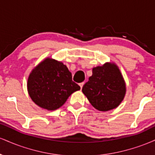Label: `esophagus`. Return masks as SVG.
<instances>
[{"instance_id": "esophagus-1", "label": "esophagus", "mask_w": 155, "mask_h": 155, "mask_svg": "<svg viewBox=\"0 0 155 155\" xmlns=\"http://www.w3.org/2000/svg\"><path fill=\"white\" fill-rule=\"evenodd\" d=\"M84 82L79 84V86H80V87H81V89H82V87L84 86Z\"/></svg>"}]
</instances>
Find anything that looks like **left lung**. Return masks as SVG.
Listing matches in <instances>:
<instances>
[{
    "label": "left lung",
    "instance_id": "8db88e82",
    "mask_svg": "<svg viewBox=\"0 0 155 155\" xmlns=\"http://www.w3.org/2000/svg\"><path fill=\"white\" fill-rule=\"evenodd\" d=\"M82 92L95 109L108 111L116 108L126 94V84L114 63H106L92 68V75Z\"/></svg>",
    "mask_w": 155,
    "mask_h": 155
}]
</instances>
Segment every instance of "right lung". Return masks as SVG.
Masks as SVG:
<instances>
[{"label":"right lung","mask_w":155,"mask_h":155,"mask_svg":"<svg viewBox=\"0 0 155 155\" xmlns=\"http://www.w3.org/2000/svg\"><path fill=\"white\" fill-rule=\"evenodd\" d=\"M27 87L32 101L39 107L54 111L61 107L80 87L72 81V74L65 65L50 58L32 70Z\"/></svg>","instance_id":"1"}]
</instances>
